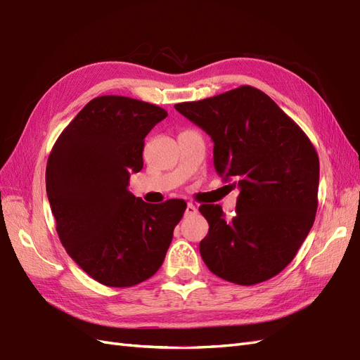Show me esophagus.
<instances>
[{
    "instance_id": "obj_1",
    "label": "esophagus",
    "mask_w": 360,
    "mask_h": 360,
    "mask_svg": "<svg viewBox=\"0 0 360 360\" xmlns=\"http://www.w3.org/2000/svg\"><path fill=\"white\" fill-rule=\"evenodd\" d=\"M195 213H197V207L193 206L192 202H188L186 210H184V215H186V217H191V215H195Z\"/></svg>"
}]
</instances>
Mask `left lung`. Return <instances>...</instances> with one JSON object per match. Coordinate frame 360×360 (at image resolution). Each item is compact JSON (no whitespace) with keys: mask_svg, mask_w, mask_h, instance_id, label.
Listing matches in <instances>:
<instances>
[{"mask_svg":"<svg viewBox=\"0 0 360 360\" xmlns=\"http://www.w3.org/2000/svg\"><path fill=\"white\" fill-rule=\"evenodd\" d=\"M174 108L210 136L217 172L239 188L230 221L219 204L200 206L209 222L200 242L204 264L242 286L273 278L292 262L314 226L319 183L314 143L252 86Z\"/></svg>","mask_w":360,"mask_h":360,"instance_id":"1","label":"left lung"}]
</instances>
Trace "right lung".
Masks as SVG:
<instances>
[{"label": "right lung", "instance_id": "add662e5", "mask_svg": "<svg viewBox=\"0 0 360 360\" xmlns=\"http://www.w3.org/2000/svg\"><path fill=\"white\" fill-rule=\"evenodd\" d=\"M168 112L121 95L91 100L57 138L46 195L62 245L101 285L130 288L158 273L186 202L148 204L129 191L143 139Z\"/></svg>", "mask_w": 360, "mask_h": 360}]
</instances>
